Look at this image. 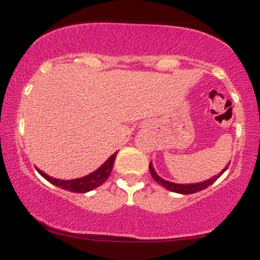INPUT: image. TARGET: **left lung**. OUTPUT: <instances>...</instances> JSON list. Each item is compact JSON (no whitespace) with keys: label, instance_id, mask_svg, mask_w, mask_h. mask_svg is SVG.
Returning a JSON list of instances; mask_svg holds the SVG:
<instances>
[{"label":"left lung","instance_id":"left-lung-1","mask_svg":"<svg viewBox=\"0 0 260 260\" xmlns=\"http://www.w3.org/2000/svg\"><path fill=\"white\" fill-rule=\"evenodd\" d=\"M230 165V162H229ZM229 165L226 166L225 169L222 170L220 174H217L216 176H214L213 178H210V180H207V181H203V182H199V183H190V184H180V183H172V182H169L166 180H164V178H161L159 175L155 172V170L153 168V165H151V162L149 164V170H150V174L153 176V178L155 181L157 182V183L160 184V186H162L164 188H166V189L171 190V192H175V193H180V194H193V193H197L199 192V190H203L205 189V188L210 186V184H213L214 182H215L217 178L221 176L223 172L226 171L229 168Z\"/></svg>","mask_w":260,"mask_h":260}]
</instances>
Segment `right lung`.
I'll return each instance as SVG.
<instances>
[{
    "mask_svg": "<svg viewBox=\"0 0 260 260\" xmlns=\"http://www.w3.org/2000/svg\"><path fill=\"white\" fill-rule=\"evenodd\" d=\"M116 154H117V151H116L115 154H112L111 156L105 161V164H103L96 171L91 172L90 175L84 176V177L82 178H76V180H57V178L50 177L49 175L40 171L39 169L38 172L43 176L45 180L51 182L52 184L58 186L59 188H62V189L70 190V192L74 193H86L89 192V190H92L96 187L101 186V184L107 180V177H109L112 171L113 164H115L116 160Z\"/></svg>",
    "mask_w": 260,
    "mask_h": 260,
    "instance_id": "add662e5",
    "label": "right lung"
}]
</instances>
